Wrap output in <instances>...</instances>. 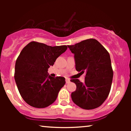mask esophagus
<instances>
[{
    "instance_id": "1",
    "label": "esophagus",
    "mask_w": 131,
    "mask_h": 131,
    "mask_svg": "<svg viewBox=\"0 0 131 131\" xmlns=\"http://www.w3.org/2000/svg\"><path fill=\"white\" fill-rule=\"evenodd\" d=\"M66 83H69L70 82V80L69 79L66 78Z\"/></svg>"
}]
</instances>
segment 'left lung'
<instances>
[{"label":"left lung","instance_id":"left-lung-1","mask_svg":"<svg viewBox=\"0 0 131 131\" xmlns=\"http://www.w3.org/2000/svg\"><path fill=\"white\" fill-rule=\"evenodd\" d=\"M74 54L76 70L85 73V83L71 79L76 89L71 93L74 104L85 110L100 107L107 99L112 86L113 71L110 54L96 39H89L68 45Z\"/></svg>","mask_w":131,"mask_h":131}]
</instances>
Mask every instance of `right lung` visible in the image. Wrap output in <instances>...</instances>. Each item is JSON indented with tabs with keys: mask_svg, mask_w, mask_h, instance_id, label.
<instances>
[{
	"mask_svg": "<svg viewBox=\"0 0 131 131\" xmlns=\"http://www.w3.org/2000/svg\"><path fill=\"white\" fill-rule=\"evenodd\" d=\"M67 49L66 45L51 46L33 41L21 51L15 62L14 78L19 94L28 105L45 108L56 100L65 78L51 77L48 69Z\"/></svg>",
	"mask_w": 131,
	"mask_h": 131,
	"instance_id": "right-lung-1",
	"label": "right lung"
}]
</instances>
